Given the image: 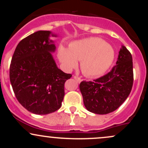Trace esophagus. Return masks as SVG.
<instances>
[{
	"label": "esophagus",
	"mask_w": 148,
	"mask_h": 148,
	"mask_svg": "<svg viewBox=\"0 0 148 148\" xmlns=\"http://www.w3.org/2000/svg\"><path fill=\"white\" fill-rule=\"evenodd\" d=\"M74 79H75L76 81H77V82H79V83H80L81 81H82V79H81V78L79 77V76H74Z\"/></svg>",
	"instance_id": "1"
}]
</instances>
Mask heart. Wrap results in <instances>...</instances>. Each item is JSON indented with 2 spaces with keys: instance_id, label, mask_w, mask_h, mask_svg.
Listing matches in <instances>:
<instances>
[{
  "instance_id": "b5f03b06",
  "label": "heart",
  "mask_w": 148,
  "mask_h": 148,
  "mask_svg": "<svg viewBox=\"0 0 148 148\" xmlns=\"http://www.w3.org/2000/svg\"><path fill=\"white\" fill-rule=\"evenodd\" d=\"M114 50L111 45L98 37H88L72 42L69 48L60 46L59 60L67 70L76 67L81 60V69L87 76L103 74L114 60Z\"/></svg>"
}]
</instances>
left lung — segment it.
<instances>
[{
	"label": "left lung",
	"mask_w": 148,
	"mask_h": 148,
	"mask_svg": "<svg viewBox=\"0 0 148 148\" xmlns=\"http://www.w3.org/2000/svg\"><path fill=\"white\" fill-rule=\"evenodd\" d=\"M133 82L132 54L123 46L116 64L108 74L92 81H82L79 88L88 111L103 115L123 104L130 95Z\"/></svg>",
	"instance_id": "8db88e82"
}]
</instances>
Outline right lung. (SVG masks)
Listing matches in <instances>:
<instances>
[{"label": "right lung", "instance_id": "right-lung-1", "mask_svg": "<svg viewBox=\"0 0 148 148\" xmlns=\"http://www.w3.org/2000/svg\"><path fill=\"white\" fill-rule=\"evenodd\" d=\"M51 32L40 30L18 44L10 67V79L16 99L25 109L37 115L61 107L64 83L72 77L58 68L51 53L56 46ZM52 36L56 35L51 34Z\"/></svg>", "mask_w": 148, "mask_h": 148}]
</instances>
